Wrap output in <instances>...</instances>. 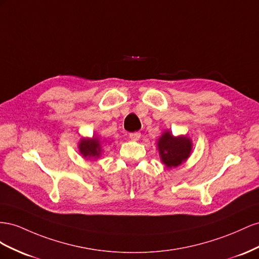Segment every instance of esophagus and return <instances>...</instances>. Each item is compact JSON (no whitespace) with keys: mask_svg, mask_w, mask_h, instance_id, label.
<instances>
[{"mask_svg":"<svg viewBox=\"0 0 259 259\" xmlns=\"http://www.w3.org/2000/svg\"><path fill=\"white\" fill-rule=\"evenodd\" d=\"M129 138L132 141H138V140L141 138V132H132V134L129 135Z\"/></svg>","mask_w":259,"mask_h":259,"instance_id":"obj_1","label":"esophagus"}]
</instances>
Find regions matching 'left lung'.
<instances>
[{
  "instance_id": "8db88e82",
  "label": "left lung",
  "mask_w": 259,
  "mask_h": 259,
  "mask_svg": "<svg viewBox=\"0 0 259 259\" xmlns=\"http://www.w3.org/2000/svg\"><path fill=\"white\" fill-rule=\"evenodd\" d=\"M156 146L161 162L169 169L178 167L187 161L193 150V143L190 137L183 135L175 137L169 130L162 132L157 139Z\"/></svg>"
}]
</instances>
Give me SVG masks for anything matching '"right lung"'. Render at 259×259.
I'll list each match as a JSON object with an SVG mask.
<instances>
[{"label": "right lung", "mask_w": 259, "mask_h": 259, "mask_svg": "<svg viewBox=\"0 0 259 259\" xmlns=\"http://www.w3.org/2000/svg\"><path fill=\"white\" fill-rule=\"evenodd\" d=\"M104 143L105 141H102L101 138L97 135H93L91 138H81L78 142V150L81 156L87 160H95L101 157Z\"/></svg>", "instance_id": "add662e5"}]
</instances>
